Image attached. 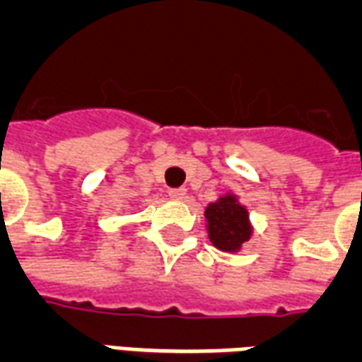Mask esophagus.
Segmentation results:
<instances>
[{
	"label": "esophagus",
	"instance_id": "34e87169",
	"mask_svg": "<svg viewBox=\"0 0 362 362\" xmlns=\"http://www.w3.org/2000/svg\"><path fill=\"white\" fill-rule=\"evenodd\" d=\"M187 197V189H171L170 198L171 200H185Z\"/></svg>",
	"mask_w": 362,
	"mask_h": 362
}]
</instances>
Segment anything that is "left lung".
Returning <instances> with one entry per match:
<instances>
[{"mask_svg": "<svg viewBox=\"0 0 362 362\" xmlns=\"http://www.w3.org/2000/svg\"><path fill=\"white\" fill-rule=\"evenodd\" d=\"M204 216L211 244L221 252H240L243 244L252 238L254 227L250 223L248 210L238 202V197L230 192L208 204Z\"/></svg>", "mask_w": 362, "mask_h": 362, "instance_id": "8db88e82", "label": "left lung"}]
</instances>
